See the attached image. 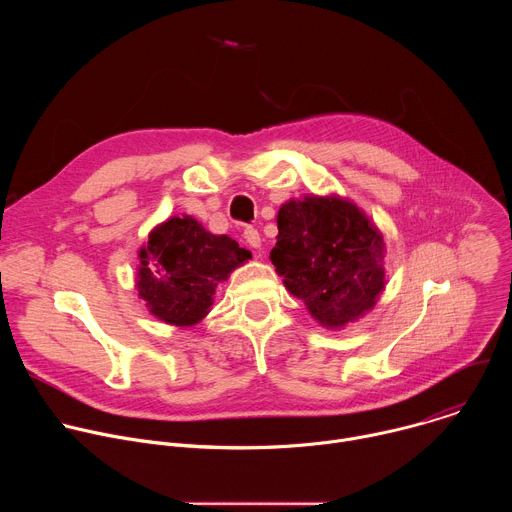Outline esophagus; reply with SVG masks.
I'll return each instance as SVG.
<instances>
[{"instance_id": "34e87169", "label": "esophagus", "mask_w": 512, "mask_h": 512, "mask_svg": "<svg viewBox=\"0 0 512 512\" xmlns=\"http://www.w3.org/2000/svg\"><path fill=\"white\" fill-rule=\"evenodd\" d=\"M243 237H245V241L249 243V247H253V249H259V247H261V235H259L257 229H253V227L245 229Z\"/></svg>"}]
</instances>
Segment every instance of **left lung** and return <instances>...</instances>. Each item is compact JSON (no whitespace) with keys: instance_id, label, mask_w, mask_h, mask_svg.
<instances>
[{"instance_id":"1","label":"left lung","mask_w":512,"mask_h":512,"mask_svg":"<svg viewBox=\"0 0 512 512\" xmlns=\"http://www.w3.org/2000/svg\"><path fill=\"white\" fill-rule=\"evenodd\" d=\"M271 263L312 318L340 330L375 308L385 291V241L354 202L338 194L291 198L277 212Z\"/></svg>"}]
</instances>
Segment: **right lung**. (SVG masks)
<instances>
[{"label":"right lung","instance_id":"add662e5","mask_svg":"<svg viewBox=\"0 0 512 512\" xmlns=\"http://www.w3.org/2000/svg\"><path fill=\"white\" fill-rule=\"evenodd\" d=\"M137 257L139 300L158 320L190 328L210 312L218 283L251 253L229 235H212L194 216L182 214L154 227Z\"/></svg>","mask_w":512,"mask_h":512}]
</instances>
